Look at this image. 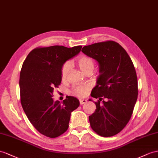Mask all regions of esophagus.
Returning <instances> with one entry per match:
<instances>
[{
  "label": "esophagus",
  "mask_w": 158,
  "mask_h": 158,
  "mask_svg": "<svg viewBox=\"0 0 158 158\" xmlns=\"http://www.w3.org/2000/svg\"><path fill=\"white\" fill-rule=\"evenodd\" d=\"M86 102H87V100L86 99H79V103H80L81 105H83L84 103H85Z\"/></svg>",
  "instance_id": "1"
}]
</instances>
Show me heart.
<instances>
[{
	"mask_svg": "<svg viewBox=\"0 0 158 158\" xmlns=\"http://www.w3.org/2000/svg\"><path fill=\"white\" fill-rule=\"evenodd\" d=\"M77 64L83 73L93 71L94 69V62L93 59L87 56H81L77 60ZM71 68V64L69 62H66L63 64L61 69V77L63 79H65L68 75ZM89 85H81L75 86L72 89L73 94L78 97H83L87 94L89 89Z\"/></svg>",
	"mask_w": 158,
	"mask_h": 158,
	"instance_id": "obj_1",
	"label": "heart"
}]
</instances>
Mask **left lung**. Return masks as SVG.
Masks as SVG:
<instances>
[{"mask_svg":"<svg viewBox=\"0 0 158 158\" xmlns=\"http://www.w3.org/2000/svg\"><path fill=\"white\" fill-rule=\"evenodd\" d=\"M81 51L95 59L99 68L91 94L98 99L95 111L89 116L91 127L101 136L115 135L129 122L137 99V79L132 60L119 44L111 40L85 46Z\"/></svg>","mask_w":158,"mask_h":158,"instance_id":"obj_1","label":"left lung"}]
</instances>
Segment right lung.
<instances>
[{
	"mask_svg": "<svg viewBox=\"0 0 158 158\" xmlns=\"http://www.w3.org/2000/svg\"><path fill=\"white\" fill-rule=\"evenodd\" d=\"M82 46L55 45L36 48L24 61L20 73L21 102L27 117L38 131L54 138L65 132L73 111L79 101L67 96L60 103L52 98L61 82V69L67 60L78 55Z\"/></svg>",
	"mask_w": 158,
	"mask_h": 158,
	"instance_id": "right-lung-1",
	"label": "right lung"
}]
</instances>
